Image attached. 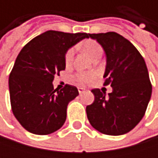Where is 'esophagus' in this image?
I'll use <instances>...</instances> for the list:
<instances>
[{
  "instance_id": "esophagus-1",
  "label": "esophagus",
  "mask_w": 158,
  "mask_h": 158,
  "mask_svg": "<svg viewBox=\"0 0 158 158\" xmlns=\"http://www.w3.org/2000/svg\"><path fill=\"white\" fill-rule=\"evenodd\" d=\"M78 90H79V94H81V93H83L85 91V89H83V88H78Z\"/></svg>"
}]
</instances>
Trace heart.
I'll list each match as a JSON object with an SVG mask.
<instances>
[{"instance_id": "obj_1", "label": "heart", "mask_w": 158, "mask_h": 158, "mask_svg": "<svg viewBox=\"0 0 158 158\" xmlns=\"http://www.w3.org/2000/svg\"><path fill=\"white\" fill-rule=\"evenodd\" d=\"M83 48L92 59H95L96 57H101L102 55V46L95 40H91V39L86 40L83 43ZM73 57H74V49L70 48L68 50V52L66 53V56H65L66 66H69L72 63ZM96 78H97V73L93 72V71L79 72L73 76V79L79 84H87V83L92 82Z\"/></svg>"}]
</instances>
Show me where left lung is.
I'll list each match as a JSON object with an SVG mask.
<instances>
[{
	"mask_svg": "<svg viewBox=\"0 0 158 158\" xmlns=\"http://www.w3.org/2000/svg\"><path fill=\"white\" fill-rule=\"evenodd\" d=\"M106 54L103 85L112 91L93 89L94 102L86 107L93 128L108 135H121L134 129L143 117L152 94L144 59L135 47L115 32L89 34Z\"/></svg>",
	"mask_w": 158,
	"mask_h": 158,
	"instance_id": "8db88e82",
	"label": "left lung"
}]
</instances>
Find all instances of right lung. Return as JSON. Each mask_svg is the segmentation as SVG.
<instances>
[{"label": "right lung", "mask_w": 158, "mask_h": 158, "mask_svg": "<svg viewBox=\"0 0 158 158\" xmlns=\"http://www.w3.org/2000/svg\"><path fill=\"white\" fill-rule=\"evenodd\" d=\"M84 38L89 34L49 30L20 51L9 76V90L13 113L26 131L46 135L64 124L68 104L79 91L69 84L55 89L52 82L66 69L68 49Z\"/></svg>", "instance_id": "1"}]
</instances>
